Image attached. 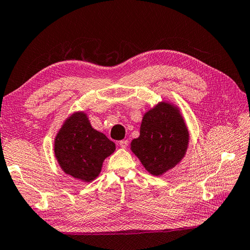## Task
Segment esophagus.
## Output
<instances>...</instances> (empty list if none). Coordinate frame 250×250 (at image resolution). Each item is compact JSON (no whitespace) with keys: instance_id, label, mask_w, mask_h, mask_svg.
Segmentation results:
<instances>
[{"instance_id":"1","label":"esophagus","mask_w":250,"mask_h":250,"mask_svg":"<svg viewBox=\"0 0 250 250\" xmlns=\"http://www.w3.org/2000/svg\"><path fill=\"white\" fill-rule=\"evenodd\" d=\"M128 141L127 139H123V141H120L118 142V145H120V147H122V148H126L128 146Z\"/></svg>"}]
</instances>
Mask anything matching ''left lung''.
Segmentation results:
<instances>
[{
	"mask_svg": "<svg viewBox=\"0 0 250 250\" xmlns=\"http://www.w3.org/2000/svg\"><path fill=\"white\" fill-rule=\"evenodd\" d=\"M189 134L179 111L160 103L143 117L141 135L132 142V150L154 176L174 167L185 156Z\"/></svg>",
	"mask_w": 250,
	"mask_h": 250,
	"instance_id": "1",
	"label": "left lung"
}]
</instances>
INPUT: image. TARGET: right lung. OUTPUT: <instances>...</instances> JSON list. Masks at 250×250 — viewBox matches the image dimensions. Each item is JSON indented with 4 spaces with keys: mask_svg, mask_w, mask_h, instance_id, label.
<instances>
[{
    "mask_svg": "<svg viewBox=\"0 0 250 250\" xmlns=\"http://www.w3.org/2000/svg\"><path fill=\"white\" fill-rule=\"evenodd\" d=\"M115 144L92 128L84 113L70 116L55 141L57 160L65 173L90 182L99 176L104 159L113 154Z\"/></svg>",
    "mask_w": 250,
    "mask_h": 250,
    "instance_id": "obj_1",
    "label": "right lung"
}]
</instances>
